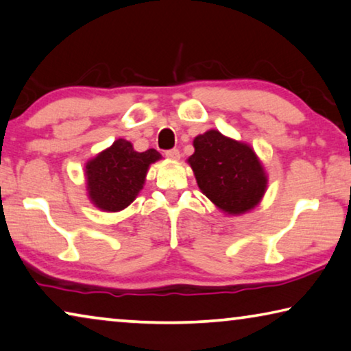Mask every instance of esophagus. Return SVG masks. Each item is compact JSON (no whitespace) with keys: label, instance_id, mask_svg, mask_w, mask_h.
I'll list each match as a JSON object with an SVG mask.
<instances>
[{"label":"esophagus","instance_id":"esophagus-1","mask_svg":"<svg viewBox=\"0 0 351 351\" xmlns=\"http://www.w3.org/2000/svg\"><path fill=\"white\" fill-rule=\"evenodd\" d=\"M165 156L169 159H173V160H176V159H180V149H176V148H173V149H169V152H165Z\"/></svg>","mask_w":351,"mask_h":351}]
</instances>
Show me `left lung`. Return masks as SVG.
<instances>
[{"label": "left lung", "mask_w": 351, "mask_h": 351, "mask_svg": "<svg viewBox=\"0 0 351 351\" xmlns=\"http://www.w3.org/2000/svg\"><path fill=\"white\" fill-rule=\"evenodd\" d=\"M195 153L187 159L202 191L230 215L252 210L267 189L264 167L247 143L210 130L193 138Z\"/></svg>", "instance_id": "obj_1"}]
</instances>
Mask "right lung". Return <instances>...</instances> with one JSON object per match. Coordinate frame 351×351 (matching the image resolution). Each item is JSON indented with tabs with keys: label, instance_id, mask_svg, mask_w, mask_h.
I'll list each match as a JSON object with an SVG mask.
<instances>
[{
	"label": "right lung",
	"instance_id": "right-lung-1",
	"mask_svg": "<svg viewBox=\"0 0 351 351\" xmlns=\"http://www.w3.org/2000/svg\"><path fill=\"white\" fill-rule=\"evenodd\" d=\"M160 158L153 148L138 153L131 142L117 138L86 164L88 198L106 213L128 208L142 191L148 167Z\"/></svg>",
	"mask_w": 351,
	"mask_h": 351
}]
</instances>
